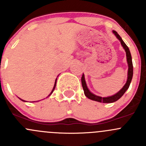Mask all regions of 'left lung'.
I'll list each match as a JSON object with an SVG mask.
<instances>
[{"label": "left lung", "mask_w": 146, "mask_h": 146, "mask_svg": "<svg viewBox=\"0 0 146 146\" xmlns=\"http://www.w3.org/2000/svg\"><path fill=\"white\" fill-rule=\"evenodd\" d=\"M113 33L115 35V36H117V39L120 41L122 46L123 47V48H124L125 51H126V59H127L128 66H129V70H128V78H127V81H126L124 86H123V88H121V90L120 91H119L117 94H115L114 95H112V96L107 97V98H102V97L97 96V95H94V94H92V92H90V90H88V87H87L86 85V82H85L84 75L82 74V78H81V82H82V88H83L85 95L88 98L92 100L100 102L111 103V102H114L117 101L119 99H120V98L123 96V94L125 93V92L127 90L128 88H129V85H130V83L132 80V77H133V64H132L131 55V53H130V51H129V47H128L126 44L123 42V41L122 40L121 36H119V34L117 33L116 31L113 30Z\"/></svg>", "instance_id": "8db88e82"}]
</instances>
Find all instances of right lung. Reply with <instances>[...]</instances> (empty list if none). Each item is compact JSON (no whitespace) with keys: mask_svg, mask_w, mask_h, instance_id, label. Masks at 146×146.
Returning <instances> with one entry per match:
<instances>
[{"mask_svg":"<svg viewBox=\"0 0 146 146\" xmlns=\"http://www.w3.org/2000/svg\"><path fill=\"white\" fill-rule=\"evenodd\" d=\"M56 80H57V78H56V82H55V84H54V88H53L52 91H51V93H50V95H48V96H50V95H51V94H52V92H54V89H55V88H56ZM20 100H21V99H20ZM23 101H24V100H23Z\"/></svg>","mask_w":146,"mask_h":146,"instance_id":"obj_1","label":"right lung"}]
</instances>
